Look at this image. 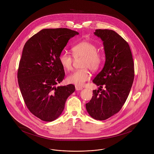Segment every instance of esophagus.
<instances>
[{"label": "esophagus", "instance_id": "obj_1", "mask_svg": "<svg viewBox=\"0 0 154 154\" xmlns=\"http://www.w3.org/2000/svg\"><path fill=\"white\" fill-rule=\"evenodd\" d=\"M75 89L76 91H80V90H82L83 88L82 87H78V86H76L75 87Z\"/></svg>", "mask_w": 154, "mask_h": 154}]
</instances>
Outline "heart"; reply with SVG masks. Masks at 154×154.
Masks as SVG:
<instances>
[{
    "instance_id": "obj_1",
    "label": "heart",
    "mask_w": 154,
    "mask_h": 154,
    "mask_svg": "<svg viewBox=\"0 0 154 154\" xmlns=\"http://www.w3.org/2000/svg\"><path fill=\"white\" fill-rule=\"evenodd\" d=\"M72 53L75 59L82 58V69L74 71L67 77V81L78 87L83 86L90 79L91 75L87 69L95 71L101 66L103 61V56L98 52L97 47L88 41H83L72 48ZM59 60L62 66L66 70H70L72 67L73 59L67 53H61Z\"/></svg>"
}]
</instances>
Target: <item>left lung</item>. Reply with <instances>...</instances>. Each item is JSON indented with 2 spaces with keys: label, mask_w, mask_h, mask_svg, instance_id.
Returning <instances> with one entry per match:
<instances>
[{
  "label": "left lung",
  "mask_w": 154,
  "mask_h": 154,
  "mask_svg": "<svg viewBox=\"0 0 154 154\" xmlns=\"http://www.w3.org/2000/svg\"><path fill=\"white\" fill-rule=\"evenodd\" d=\"M94 34L103 42L106 62L92 81L99 88L93 91L86 109L93 119L104 120L118 112L126 102L134 80V63L129 45L114 31L99 29Z\"/></svg>",
  "instance_id": "8db88e82"
}]
</instances>
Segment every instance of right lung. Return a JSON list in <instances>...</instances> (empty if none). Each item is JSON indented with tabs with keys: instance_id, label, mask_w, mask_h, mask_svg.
Segmentation results:
<instances>
[{
	"instance_id": "1",
	"label": "right lung",
	"mask_w": 154,
	"mask_h": 154,
	"mask_svg": "<svg viewBox=\"0 0 154 154\" xmlns=\"http://www.w3.org/2000/svg\"><path fill=\"white\" fill-rule=\"evenodd\" d=\"M78 34L67 28L43 29L24 45L18 70V84L27 108L43 121L57 119L67 98L75 90L72 84L56 85L65 75L59 57L69 40Z\"/></svg>"
}]
</instances>
